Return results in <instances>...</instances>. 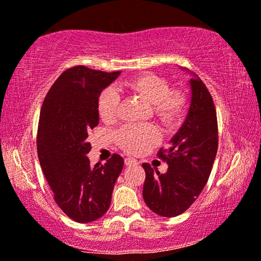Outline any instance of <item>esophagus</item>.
I'll return each mask as SVG.
<instances>
[{
  "instance_id": "obj_1",
  "label": "esophagus",
  "mask_w": 261,
  "mask_h": 261,
  "mask_svg": "<svg viewBox=\"0 0 261 261\" xmlns=\"http://www.w3.org/2000/svg\"><path fill=\"white\" fill-rule=\"evenodd\" d=\"M124 164H126V166H132V165H137L138 162L133 158H126L124 159Z\"/></svg>"
}]
</instances>
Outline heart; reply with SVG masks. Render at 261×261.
Instances as JSON below:
<instances>
[{"label":"heart","instance_id":"heart-1","mask_svg":"<svg viewBox=\"0 0 261 261\" xmlns=\"http://www.w3.org/2000/svg\"><path fill=\"white\" fill-rule=\"evenodd\" d=\"M121 88L133 92L151 105L153 116L166 127H173L179 122L187 109V98L178 91H172L163 77L153 73H144L123 82ZM120 95L116 89L107 88L101 92L97 109L101 119L112 122L117 115ZM158 129L153 124H127L116 133V141L124 151L139 154L156 144Z\"/></svg>","mask_w":261,"mask_h":261}]
</instances>
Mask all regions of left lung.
Returning <instances> with one entry per match:
<instances>
[{
	"label": "left lung",
	"mask_w": 261,
	"mask_h": 261,
	"mask_svg": "<svg viewBox=\"0 0 261 261\" xmlns=\"http://www.w3.org/2000/svg\"><path fill=\"white\" fill-rule=\"evenodd\" d=\"M191 88L190 108L184 123L162 148L158 156L166 162L167 171L160 173L147 163L142 164L146 178L142 197L156 215L173 217L183 214L205 187L217 153L216 109L205 84L195 76Z\"/></svg>",
	"instance_id": "1"
}]
</instances>
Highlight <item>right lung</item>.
<instances>
[{"label":"right lung","mask_w":261,"mask_h":261,"mask_svg":"<svg viewBox=\"0 0 261 261\" xmlns=\"http://www.w3.org/2000/svg\"><path fill=\"white\" fill-rule=\"evenodd\" d=\"M120 73L70 67L53 83L40 110L37 148L41 170L57 204L80 223L105 215L123 169V158L116 153L105 165L92 166L87 156L89 132L99 120L98 97Z\"/></svg>","instance_id":"obj_1"}]
</instances>
